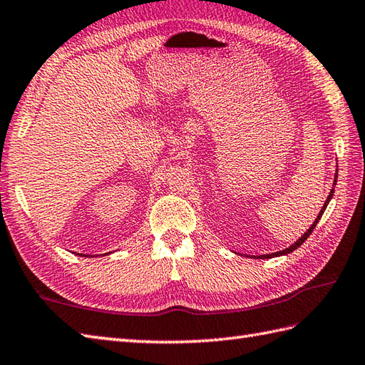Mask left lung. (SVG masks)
<instances>
[{"label":"left lung","mask_w":365,"mask_h":365,"mask_svg":"<svg viewBox=\"0 0 365 365\" xmlns=\"http://www.w3.org/2000/svg\"><path fill=\"white\" fill-rule=\"evenodd\" d=\"M336 178H337V174H336ZM336 178H334V185H336ZM332 195H334V190H331V192H329V196H328V199H327V202H324V205H323V208H322V210H320V213H319V216H317V220L314 221V224H312V226L311 227H309L307 229V232H306V234L304 235H302L299 240H298V242H294L292 246H289V247H287V250H284V251H279V252H273V254H263V255H260V257L259 259H271V257H277V255H285V254H289V252H292V251H294V250H297V247H299L302 243H304L306 242V240L309 238V235H311L312 234V230L315 229V226H317V224H319V221H320V218H322V215H323V212L324 210H327V205L329 204V200H331V197H332Z\"/></svg>","instance_id":"1"}]
</instances>
